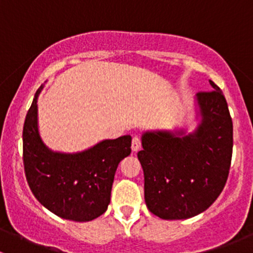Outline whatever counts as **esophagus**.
Wrapping results in <instances>:
<instances>
[{
    "label": "esophagus",
    "instance_id": "1",
    "mask_svg": "<svg viewBox=\"0 0 253 253\" xmlns=\"http://www.w3.org/2000/svg\"><path fill=\"white\" fill-rule=\"evenodd\" d=\"M142 147V142L141 139L138 138V137H133V139H132V144H131V148L133 152H138L139 149H141Z\"/></svg>",
    "mask_w": 253,
    "mask_h": 253
}]
</instances>
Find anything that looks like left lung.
<instances>
[{
    "label": "left lung",
    "mask_w": 253,
    "mask_h": 253,
    "mask_svg": "<svg viewBox=\"0 0 253 253\" xmlns=\"http://www.w3.org/2000/svg\"><path fill=\"white\" fill-rule=\"evenodd\" d=\"M200 91L202 115L193 134L145 132L138 152L144 172L148 209L165 220L187 219L205 211L219 197L229 176L233 155V120L216 84ZM182 134V132H180Z\"/></svg>",
    "instance_id": "obj_1"
}]
</instances>
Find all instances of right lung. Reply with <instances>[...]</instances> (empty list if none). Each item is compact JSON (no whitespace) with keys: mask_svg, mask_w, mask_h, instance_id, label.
<instances>
[{"mask_svg":"<svg viewBox=\"0 0 253 253\" xmlns=\"http://www.w3.org/2000/svg\"><path fill=\"white\" fill-rule=\"evenodd\" d=\"M38 89L23 127V164L33 195L56 215L89 221L105 213L120 162L131 154V136L106 139L77 154L53 153L38 131Z\"/></svg>","mask_w":253,"mask_h":253,"instance_id":"1","label":"right lung"}]
</instances>
